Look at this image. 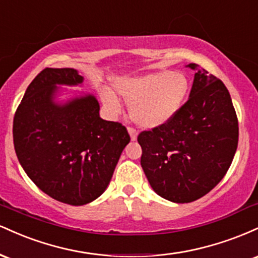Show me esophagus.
<instances>
[{
	"mask_svg": "<svg viewBox=\"0 0 258 258\" xmlns=\"http://www.w3.org/2000/svg\"><path fill=\"white\" fill-rule=\"evenodd\" d=\"M128 133H130V136H131L132 141H136V139H137L138 133L135 128H133V127H128Z\"/></svg>",
	"mask_w": 258,
	"mask_h": 258,
	"instance_id": "34e87169",
	"label": "esophagus"
}]
</instances>
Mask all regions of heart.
<instances>
[{
  "label": "heart",
  "instance_id": "obj_1",
  "mask_svg": "<svg viewBox=\"0 0 258 258\" xmlns=\"http://www.w3.org/2000/svg\"><path fill=\"white\" fill-rule=\"evenodd\" d=\"M115 90L130 106L136 123L146 128L160 127L178 114L189 92L188 78L179 72H155L122 78ZM102 100L112 111L120 109L119 100L109 91L102 92Z\"/></svg>",
  "mask_w": 258,
  "mask_h": 258
}]
</instances>
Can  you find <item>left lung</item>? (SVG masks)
<instances>
[{"label":"left lung","instance_id":"1","mask_svg":"<svg viewBox=\"0 0 258 258\" xmlns=\"http://www.w3.org/2000/svg\"><path fill=\"white\" fill-rule=\"evenodd\" d=\"M195 70L190 94L165 125L139 133L141 165L156 194L177 204L206 195L226 176L238 148L239 126L223 82Z\"/></svg>","mask_w":258,"mask_h":258}]
</instances>
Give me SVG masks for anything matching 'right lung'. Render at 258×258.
Instances as JSON below:
<instances>
[{
    "label": "right lung",
    "mask_w": 258,
    "mask_h": 258,
    "mask_svg": "<svg viewBox=\"0 0 258 258\" xmlns=\"http://www.w3.org/2000/svg\"><path fill=\"white\" fill-rule=\"evenodd\" d=\"M82 81L72 68H46L26 88L13 120L14 149L29 178L53 199L74 206L104 193L131 139L125 126L99 116L92 94L54 102L57 85Z\"/></svg>",
    "instance_id": "right-lung-1"
}]
</instances>
